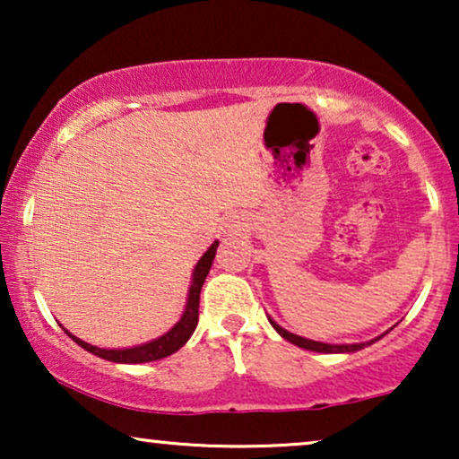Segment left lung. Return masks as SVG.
<instances>
[{
  "mask_svg": "<svg viewBox=\"0 0 459 459\" xmlns=\"http://www.w3.org/2000/svg\"><path fill=\"white\" fill-rule=\"evenodd\" d=\"M269 322H272V319H269ZM272 325L281 338H286V341H290L292 344H297V347H300V349L317 351V353H353V351H359L366 347V344L374 342V341H369V342H361V344H325V342L307 341V338H300L297 334H292V332H286L284 328H280L275 322H272ZM376 341H378V338H376Z\"/></svg>",
  "mask_w": 459,
  "mask_h": 459,
  "instance_id": "8db88e82",
  "label": "left lung"
}]
</instances>
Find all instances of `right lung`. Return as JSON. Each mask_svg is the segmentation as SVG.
<instances>
[{
    "mask_svg": "<svg viewBox=\"0 0 459 459\" xmlns=\"http://www.w3.org/2000/svg\"><path fill=\"white\" fill-rule=\"evenodd\" d=\"M217 247H219V242L212 244V247L203 255V259L198 261L196 269H194V278H192L190 294H187V305H186L184 316H181L179 322L175 324L165 336L156 338V341H152V342L142 344V347L108 351V349L93 347V344H87V342L81 341V338L73 336L71 332H66V330L65 332L73 338L74 342L79 344V347H83L85 351H90V353H93V355L102 357V359H108V361H115V363H146V361H156V359H162V357L173 355L175 351L181 349L187 341H190L194 330H196L200 290H203V284H204L206 275H209L212 259H215Z\"/></svg>",
    "mask_w": 459,
    "mask_h": 459,
    "instance_id": "1",
    "label": "right lung"
}]
</instances>
